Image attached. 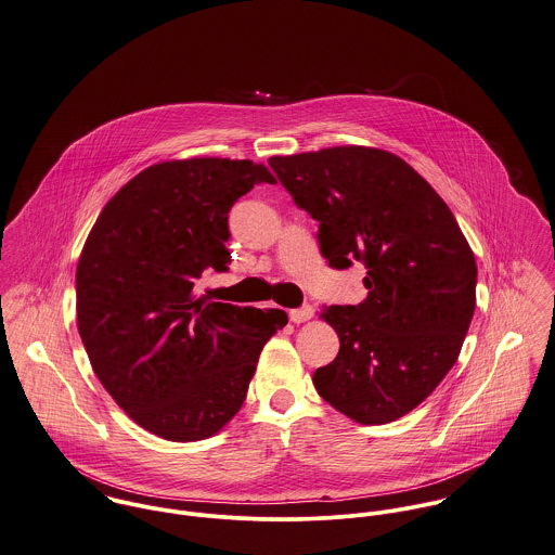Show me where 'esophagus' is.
<instances>
[{
  "label": "esophagus",
  "instance_id": "obj_1",
  "mask_svg": "<svg viewBox=\"0 0 555 555\" xmlns=\"http://www.w3.org/2000/svg\"><path fill=\"white\" fill-rule=\"evenodd\" d=\"M311 318H313V307H309V305L289 311V320H292L294 324H305V322H309Z\"/></svg>",
  "mask_w": 555,
  "mask_h": 555
}]
</instances>
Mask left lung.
<instances>
[{
    "instance_id": "left-lung-1",
    "label": "left lung",
    "mask_w": 555,
    "mask_h": 555,
    "mask_svg": "<svg viewBox=\"0 0 555 555\" xmlns=\"http://www.w3.org/2000/svg\"><path fill=\"white\" fill-rule=\"evenodd\" d=\"M296 206L320 222L336 270L362 261L366 298L328 307L340 349L313 384L360 425L421 405L459 358L476 307V259L442 197L403 158L362 145L272 156Z\"/></svg>"
}]
</instances>
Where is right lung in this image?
<instances>
[{
    "label": "right lung",
    "mask_w": 555,
    "mask_h": 555,
    "mask_svg": "<svg viewBox=\"0 0 555 555\" xmlns=\"http://www.w3.org/2000/svg\"><path fill=\"white\" fill-rule=\"evenodd\" d=\"M274 176L253 160L156 163L94 222L77 266V328L113 401L169 442L212 438L240 412L259 353L287 324L281 309L195 296L229 263L227 215Z\"/></svg>",
    "instance_id": "add662e5"
}]
</instances>
